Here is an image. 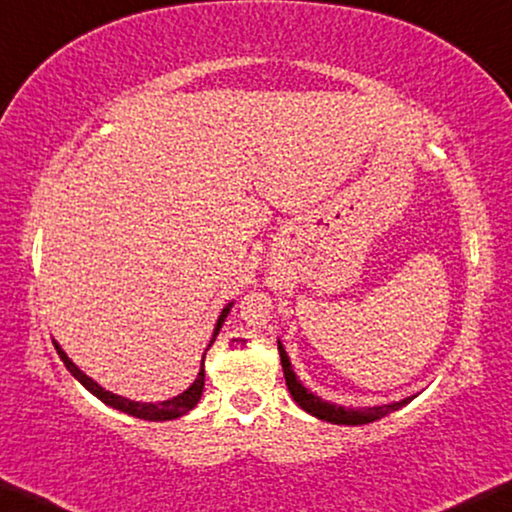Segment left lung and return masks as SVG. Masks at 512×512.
Instances as JSON below:
<instances>
[{
  "label": "left lung",
  "mask_w": 512,
  "mask_h": 512,
  "mask_svg": "<svg viewBox=\"0 0 512 512\" xmlns=\"http://www.w3.org/2000/svg\"><path fill=\"white\" fill-rule=\"evenodd\" d=\"M277 349H279V356H282L284 380H286V387H289V391H291L293 401H296L305 412H310V415L319 417V419H326V422L347 424V426L368 424V422H375V419H380L384 415H389V412L403 408L405 403H410L412 398H415V396H412V398H403V401L391 403V405H377V408H361V410H352V408H342V405L326 403V401H321L319 396L310 394V391H307L303 384L298 382L296 373H293V370H291L289 356H286L282 342H279V340H277Z\"/></svg>",
  "instance_id": "left-lung-1"
}]
</instances>
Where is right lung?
Here are the masks:
<instances>
[{
  "label": "right lung",
  "mask_w": 512,
  "mask_h": 512,
  "mask_svg": "<svg viewBox=\"0 0 512 512\" xmlns=\"http://www.w3.org/2000/svg\"><path fill=\"white\" fill-rule=\"evenodd\" d=\"M228 312H230V305L226 307V310L221 312L219 321H216L214 338H216V335H219V328H221L223 319H226ZM214 338H212V342H214ZM53 345H55V349H58L60 359H62V363H65V366H67L69 373H72V375L76 377V380H79V382L83 384V387H86V389L90 391V394H95L97 398H100V401L111 405V408H116V410H121V412H128V415H132V417L149 419V422H165V419H177V417H181V415H186V412H191V410L195 408V405H198L200 396H202V389H205V359H202V368H200L198 377H195V382L184 391V394H179L177 398H172V401H163V403H137V401H130V398L116 396V394H111V391L102 389L100 384L90 380L88 375H83L81 370L76 368L74 363L67 359V354L62 352L58 342H53Z\"/></svg>",
  "instance_id": "right-lung-1"
}]
</instances>
